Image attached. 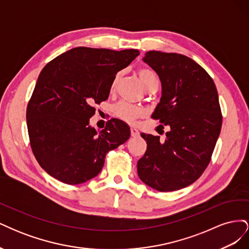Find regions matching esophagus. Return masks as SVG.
Instances as JSON below:
<instances>
[{"label":"esophagus","instance_id":"34e87169","mask_svg":"<svg viewBox=\"0 0 249 249\" xmlns=\"http://www.w3.org/2000/svg\"><path fill=\"white\" fill-rule=\"evenodd\" d=\"M131 136L132 137L139 136V131L137 129H135V127H131Z\"/></svg>","mask_w":249,"mask_h":249}]
</instances>
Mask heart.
Segmentation results:
<instances>
[{
    "label": "heart",
    "instance_id": "1",
    "mask_svg": "<svg viewBox=\"0 0 249 249\" xmlns=\"http://www.w3.org/2000/svg\"><path fill=\"white\" fill-rule=\"evenodd\" d=\"M138 76L143 87L145 89H147L150 86H158V77L153 70L140 69L138 71ZM119 79H120V73H117L116 77L112 82L111 90L115 88ZM114 114L116 117H118L122 120H124L126 123H133L137 118H139L140 116L144 114V110L138 106H135V105L129 102L122 101L114 107Z\"/></svg>",
    "mask_w": 249,
    "mask_h": 249
}]
</instances>
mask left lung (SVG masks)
Segmentation results:
<instances>
[{
    "label": "left lung",
    "instance_id": "left-lung-1",
    "mask_svg": "<svg viewBox=\"0 0 249 249\" xmlns=\"http://www.w3.org/2000/svg\"><path fill=\"white\" fill-rule=\"evenodd\" d=\"M142 61L162 86L152 117L170 130L164 141L141 133L147 148L137 163L138 176L158 191L182 189L201 176L219 137L222 116L215 83L194 60L176 53L149 51Z\"/></svg>",
    "mask_w": 249,
    "mask_h": 249
}]
</instances>
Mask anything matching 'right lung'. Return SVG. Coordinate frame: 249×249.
Here are the masks:
<instances>
[{
  "instance_id": "1",
  "label": "right lung",
  "mask_w": 249,
  "mask_h": 249,
  "mask_svg": "<svg viewBox=\"0 0 249 249\" xmlns=\"http://www.w3.org/2000/svg\"><path fill=\"white\" fill-rule=\"evenodd\" d=\"M138 50L74 48L39 73L27 108L30 143L37 162L58 180L78 185L101 172L106 154L131 136L130 126L112 118L101 132L89 124L93 104L106 101L116 73Z\"/></svg>"
}]
</instances>
